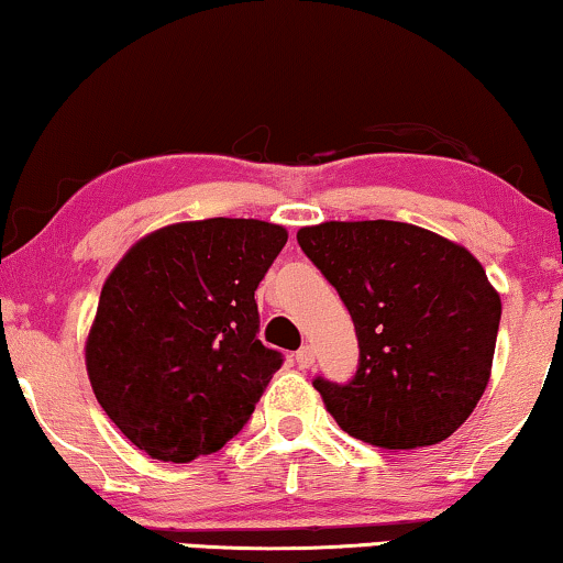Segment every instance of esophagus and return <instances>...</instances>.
I'll return each instance as SVG.
<instances>
[{
    "instance_id": "esophagus-1",
    "label": "esophagus",
    "mask_w": 563,
    "mask_h": 563,
    "mask_svg": "<svg viewBox=\"0 0 563 563\" xmlns=\"http://www.w3.org/2000/svg\"><path fill=\"white\" fill-rule=\"evenodd\" d=\"M313 362H316V354H313V350L311 346H300V350L296 352V364L300 369H308V367H313Z\"/></svg>"
}]
</instances>
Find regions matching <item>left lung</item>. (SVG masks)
<instances>
[{"mask_svg": "<svg viewBox=\"0 0 563 563\" xmlns=\"http://www.w3.org/2000/svg\"><path fill=\"white\" fill-rule=\"evenodd\" d=\"M298 244L350 308L360 367L316 377L339 429L387 451L449 439L493 372L500 292L462 244L402 221H323Z\"/></svg>", "mask_w": 563, "mask_h": 563, "instance_id": "left-lung-1", "label": "left lung"}]
</instances>
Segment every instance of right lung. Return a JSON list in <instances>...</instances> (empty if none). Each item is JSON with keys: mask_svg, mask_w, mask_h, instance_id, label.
I'll return each instance as SVG.
<instances>
[{"mask_svg": "<svg viewBox=\"0 0 563 563\" xmlns=\"http://www.w3.org/2000/svg\"><path fill=\"white\" fill-rule=\"evenodd\" d=\"M288 232L260 219L155 229L109 273L86 339L99 406L147 456L186 464L242 431L280 352L257 339L255 290Z\"/></svg>", "mask_w": 563, "mask_h": 563, "instance_id": "right-lung-1", "label": "right lung"}]
</instances>
